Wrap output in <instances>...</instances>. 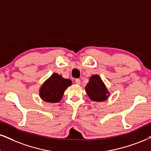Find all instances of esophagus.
<instances>
[{
	"mask_svg": "<svg viewBox=\"0 0 151 151\" xmlns=\"http://www.w3.org/2000/svg\"><path fill=\"white\" fill-rule=\"evenodd\" d=\"M75 82H76V84H77V85H80V84H81V80H80V79H76Z\"/></svg>",
	"mask_w": 151,
	"mask_h": 151,
	"instance_id": "1",
	"label": "esophagus"
}]
</instances>
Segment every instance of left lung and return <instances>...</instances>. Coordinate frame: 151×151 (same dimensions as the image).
Here are the masks:
<instances>
[{
  "label": "left lung",
  "mask_w": 151,
  "mask_h": 151,
  "mask_svg": "<svg viewBox=\"0 0 151 151\" xmlns=\"http://www.w3.org/2000/svg\"><path fill=\"white\" fill-rule=\"evenodd\" d=\"M87 95L94 101H104L109 96V92L101 78L94 75L90 78V81L85 87Z\"/></svg>",
  "instance_id": "1"
}]
</instances>
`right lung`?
<instances>
[{
    "mask_svg": "<svg viewBox=\"0 0 151 151\" xmlns=\"http://www.w3.org/2000/svg\"><path fill=\"white\" fill-rule=\"evenodd\" d=\"M71 84L70 80L65 79L55 73L42 85L40 89V98L48 103H57L60 101L64 91Z\"/></svg>",
    "mask_w": 151,
    "mask_h": 151,
    "instance_id": "right-lung-1",
    "label": "right lung"
}]
</instances>
